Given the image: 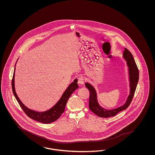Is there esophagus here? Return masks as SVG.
<instances>
[{"mask_svg":"<svg viewBox=\"0 0 155 155\" xmlns=\"http://www.w3.org/2000/svg\"><path fill=\"white\" fill-rule=\"evenodd\" d=\"M78 84L81 86L84 84V78L83 77L81 76L78 78Z\"/></svg>","mask_w":155,"mask_h":155,"instance_id":"34e87169","label":"esophagus"}]
</instances>
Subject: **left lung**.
<instances>
[{
	"mask_svg": "<svg viewBox=\"0 0 155 155\" xmlns=\"http://www.w3.org/2000/svg\"><path fill=\"white\" fill-rule=\"evenodd\" d=\"M123 58L126 61L127 65L128 68L129 81L130 91V94L127 97L126 103L121 106L112 110H106L101 107L97 99V94L96 90L94 86L89 83H85L86 87L89 89L90 92L89 107L90 110L95 115L101 117H110L116 115L117 113L126 110L130 106L136 90V86L138 83L139 78V72L136 65V62L131 53L127 49L124 48L123 53Z\"/></svg>",
	"mask_w": 155,
	"mask_h": 155,
	"instance_id": "1",
	"label": "left lung"
}]
</instances>
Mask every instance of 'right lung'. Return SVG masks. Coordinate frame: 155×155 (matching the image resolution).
<instances>
[{
    "mask_svg": "<svg viewBox=\"0 0 155 155\" xmlns=\"http://www.w3.org/2000/svg\"><path fill=\"white\" fill-rule=\"evenodd\" d=\"M17 61L16 64L17 63ZM15 66L14 71V75L12 80V89L13 93L14 94L15 97L18 102L20 107L23 109L24 112L26 114V115L28 116V117L36 121L41 122L44 124H48V123L54 122L60 117L61 114L65 111L66 104L69 97H71V95L75 91V90L78 88V85L77 84L78 80L77 79H75L72 83H71V84L69 85V86L67 87L64 93L62 95L59 101L52 107V108L49 109L48 110H47L45 111L38 112L32 110H31L28 108L27 107H26L23 103L21 102V101L18 97L15 88Z\"/></svg>",
    "mask_w": 155,
    "mask_h": 155,
    "instance_id": "add662e5",
    "label": "right lung"
}]
</instances>
